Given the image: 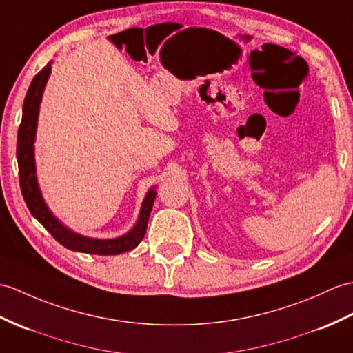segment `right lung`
Here are the masks:
<instances>
[{
  "label": "right lung",
  "mask_w": 353,
  "mask_h": 353,
  "mask_svg": "<svg viewBox=\"0 0 353 353\" xmlns=\"http://www.w3.org/2000/svg\"><path fill=\"white\" fill-rule=\"evenodd\" d=\"M49 73H51V63H48L37 75L32 78L30 88L23 101L22 106V121L18 130V145H16V158H18L19 167V185L23 195V200L27 203L31 215L34 216L46 230L52 234L57 242H60L63 247L72 251L97 254V256H116L134 250L137 245L143 241L147 230V223L154 203L157 191L154 186L145 194L137 224L130 232L114 239H94V237L81 236L70 228L65 227L63 223L57 219L52 212L49 210L46 203L40 192L36 176V162H34V139L39 119V108L42 102L43 90L48 83Z\"/></svg>",
  "instance_id": "obj_1"
}]
</instances>
